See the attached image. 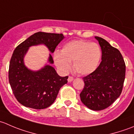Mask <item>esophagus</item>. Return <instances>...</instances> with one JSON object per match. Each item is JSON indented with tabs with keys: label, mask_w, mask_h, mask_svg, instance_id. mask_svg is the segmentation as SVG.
I'll return each mask as SVG.
<instances>
[{
	"label": "esophagus",
	"mask_w": 134,
	"mask_h": 134,
	"mask_svg": "<svg viewBox=\"0 0 134 134\" xmlns=\"http://www.w3.org/2000/svg\"><path fill=\"white\" fill-rule=\"evenodd\" d=\"M74 80L73 77L71 76H69V78H68V82H71L72 80Z\"/></svg>",
	"instance_id": "obj_1"
}]
</instances>
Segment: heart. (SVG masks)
Wrapping results in <instances>:
<instances>
[{
	"instance_id": "obj_1",
	"label": "heart",
	"mask_w": 134,
	"mask_h": 134,
	"mask_svg": "<svg viewBox=\"0 0 134 134\" xmlns=\"http://www.w3.org/2000/svg\"><path fill=\"white\" fill-rule=\"evenodd\" d=\"M101 49L96 43L76 40L65 44L60 52L54 55L55 63L62 71L67 72L73 62V67L79 75H86L95 71L101 59Z\"/></svg>"
}]
</instances>
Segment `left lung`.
Returning <instances> with one entry per match:
<instances>
[{
  "label": "left lung",
  "instance_id": "left-lung-1",
  "mask_svg": "<svg viewBox=\"0 0 134 134\" xmlns=\"http://www.w3.org/2000/svg\"><path fill=\"white\" fill-rule=\"evenodd\" d=\"M102 50V61L97 69L83 78L81 101L88 108L99 111L108 108L120 96L125 79L126 65L117 48L96 36Z\"/></svg>",
  "mask_w": 134,
  "mask_h": 134
}]
</instances>
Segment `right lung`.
Wrapping results in <instances>:
<instances>
[{
	"label": "right lung",
	"mask_w": 134,
	"mask_h": 134,
	"mask_svg": "<svg viewBox=\"0 0 134 134\" xmlns=\"http://www.w3.org/2000/svg\"><path fill=\"white\" fill-rule=\"evenodd\" d=\"M64 36L62 34L39 32L32 35L14 50L9 62L8 78L12 91L20 104L27 108L41 109L54 103L61 87L67 83L68 76L61 77L50 65L32 71L24 65L23 58L29 47L44 44L54 52ZM48 62L53 63L50 54Z\"/></svg>",
	"instance_id": "obj_1"
}]
</instances>
